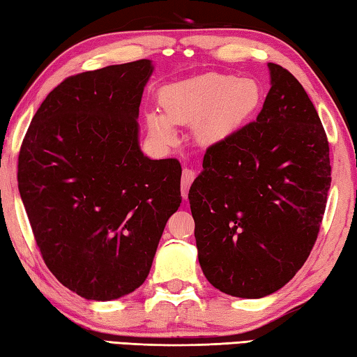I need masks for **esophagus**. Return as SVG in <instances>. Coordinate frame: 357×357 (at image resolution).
Instances as JSON below:
<instances>
[{
	"instance_id": "1",
	"label": "esophagus",
	"mask_w": 357,
	"mask_h": 357,
	"mask_svg": "<svg viewBox=\"0 0 357 357\" xmlns=\"http://www.w3.org/2000/svg\"><path fill=\"white\" fill-rule=\"evenodd\" d=\"M195 179V172L190 170V168H184L183 170V178H181V193H183V198L187 200V195H189V187Z\"/></svg>"
}]
</instances>
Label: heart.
<instances>
[{
  "mask_svg": "<svg viewBox=\"0 0 357 357\" xmlns=\"http://www.w3.org/2000/svg\"><path fill=\"white\" fill-rule=\"evenodd\" d=\"M157 104L162 113L144 114L148 135L157 146H172L178 126H192L195 140L213 146L250 123L263 104V91L253 78L203 74L167 84L157 94Z\"/></svg>",
  "mask_w": 357,
  "mask_h": 357,
  "instance_id": "1",
  "label": "heart"
}]
</instances>
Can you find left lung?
I'll return each instance as SVG.
<instances>
[{
	"label": "left lung",
	"mask_w": 357,
	"mask_h": 357,
	"mask_svg": "<svg viewBox=\"0 0 357 357\" xmlns=\"http://www.w3.org/2000/svg\"><path fill=\"white\" fill-rule=\"evenodd\" d=\"M255 123L213 144L189 190L198 261L211 285L259 299L309 258L331 187L329 143L305 89L268 63Z\"/></svg>",
	"instance_id": "8db88e82"
}]
</instances>
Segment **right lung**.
<instances>
[{"mask_svg":"<svg viewBox=\"0 0 357 357\" xmlns=\"http://www.w3.org/2000/svg\"><path fill=\"white\" fill-rule=\"evenodd\" d=\"M151 59L66 78L42 102L19 155V192L52 274L88 301L143 285L181 204V165L140 149Z\"/></svg>","mask_w":357,"mask_h":357,"instance_id":"1","label":"right lung"}]
</instances>
